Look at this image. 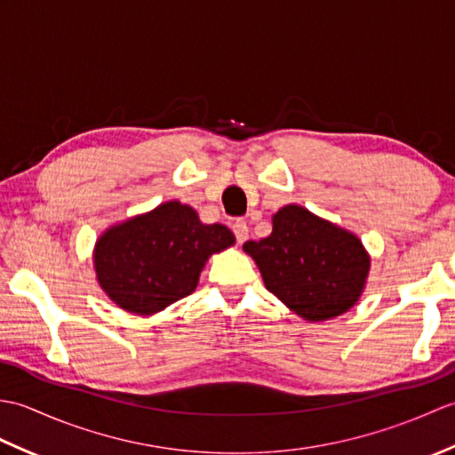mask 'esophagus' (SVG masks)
<instances>
[{"label":"esophagus","mask_w":455,"mask_h":455,"mask_svg":"<svg viewBox=\"0 0 455 455\" xmlns=\"http://www.w3.org/2000/svg\"><path fill=\"white\" fill-rule=\"evenodd\" d=\"M233 233L236 236V243L238 244L246 243V240H248V225H246V220H235L233 222Z\"/></svg>","instance_id":"obj_1"}]
</instances>
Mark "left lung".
<instances>
[{
	"instance_id": "1",
	"label": "left lung",
	"mask_w": 455,
	"mask_h": 455,
	"mask_svg": "<svg viewBox=\"0 0 455 455\" xmlns=\"http://www.w3.org/2000/svg\"><path fill=\"white\" fill-rule=\"evenodd\" d=\"M243 248L254 258L267 291L311 323L352 308L370 274L362 240L301 205L279 209L272 235Z\"/></svg>"
}]
</instances>
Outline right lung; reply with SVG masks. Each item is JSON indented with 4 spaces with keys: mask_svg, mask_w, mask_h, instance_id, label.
<instances>
[{
    "mask_svg": "<svg viewBox=\"0 0 455 455\" xmlns=\"http://www.w3.org/2000/svg\"><path fill=\"white\" fill-rule=\"evenodd\" d=\"M233 244L235 235L225 225H203L189 205L168 201L105 230L93 264L115 305L154 315L196 291L209 256Z\"/></svg>",
    "mask_w": 455,
    "mask_h": 455,
    "instance_id": "1",
    "label": "right lung"
}]
</instances>
